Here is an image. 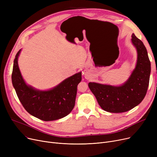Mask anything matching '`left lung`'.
<instances>
[{"label":"left lung","instance_id":"1","mask_svg":"<svg viewBox=\"0 0 157 157\" xmlns=\"http://www.w3.org/2000/svg\"><path fill=\"white\" fill-rule=\"evenodd\" d=\"M131 40L137 49V59L136 68L125 83L118 86L92 82L88 83L98 104L105 111H128L141 103L146 94L151 72L150 61L142 41L134 34Z\"/></svg>","mask_w":157,"mask_h":157}]
</instances>
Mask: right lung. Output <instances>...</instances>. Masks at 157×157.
Returning a JSON list of instances; mask_svg holds the SVG:
<instances>
[{
    "mask_svg": "<svg viewBox=\"0 0 157 157\" xmlns=\"http://www.w3.org/2000/svg\"><path fill=\"white\" fill-rule=\"evenodd\" d=\"M21 49L15 56L12 83L23 108L32 116L43 121H53L68 115L75 105L78 85L81 72L65 79L53 88L41 91L27 85L21 74L18 59Z\"/></svg>",
    "mask_w": 157,
    "mask_h": 157,
    "instance_id": "1",
    "label": "right lung"
}]
</instances>
